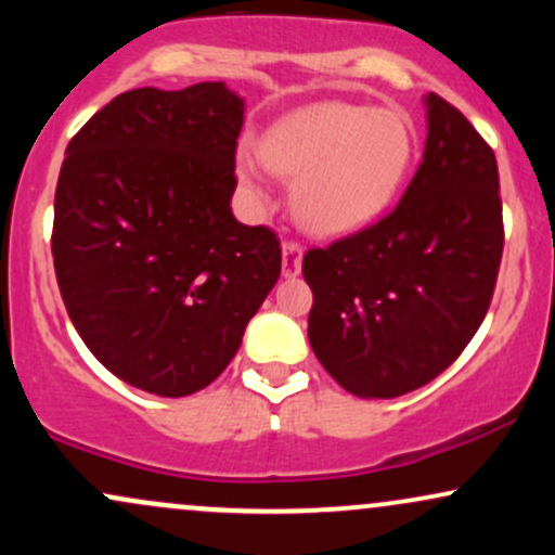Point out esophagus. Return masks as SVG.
Here are the masks:
<instances>
[{"mask_svg": "<svg viewBox=\"0 0 555 555\" xmlns=\"http://www.w3.org/2000/svg\"><path fill=\"white\" fill-rule=\"evenodd\" d=\"M302 269V247L297 242H284L282 245V273L284 279H295Z\"/></svg>", "mask_w": 555, "mask_h": 555, "instance_id": "obj_1", "label": "esophagus"}]
</instances>
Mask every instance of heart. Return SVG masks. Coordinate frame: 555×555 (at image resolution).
<instances>
[{
    "mask_svg": "<svg viewBox=\"0 0 555 555\" xmlns=\"http://www.w3.org/2000/svg\"><path fill=\"white\" fill-rule=\"evenodd\" d=\"M415 151V127L404 112L344 101L284 114L258 140L260 164L295 182L292 206L299 224L321 237H341L378 221L404 188ZM237 182L256 206L269 203L250 158L237 162Z\"/></svg>",
    "mask_w": 555,
    "mask_h": 555,
    "instance_id": "b5f03b06",
    "label": "heart"
}]
</instances>
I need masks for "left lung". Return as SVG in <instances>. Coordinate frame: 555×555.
I'll list each match as a JSON object with an SVG mask.
<instances>
[{
	"label": "left lung",
	"mask_w": 555,
	"mask_h": 555,
	"mask_svg": "<svg viewBox=\"0 0 555 555\" xmlns=\"http://www.w3.org/2000/svg\"><path fill=\"white\" fill-rule=\"evenodd\" d=\"M423 104V164L399 206L302 260L313 289L310 347L362 399L401 397L443 373L480 328L499 276L493 151L441 95Z\"/></svg>",
	"instance_id": "left-lung-1"
}]
</instances>
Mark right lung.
<instances>
[{
	"mask_svg": "<svg viewBox=\"0 0 555 555\" xmlns=\"http://www.w3.org/2000/svg\"><path fill=\"white\" fill-rule=\"evenodd\" d=\"M245 99L227 82L135 88L69 140L54 195L56 282L80 339L125 384L190 397L237 354L282 273L234 219Z\"/></svg>",
	"mask_w": 555,
	"mask_h": 555,
	"instance_id": "obj_1",
	"label": "right lung"
}]
</instances>
